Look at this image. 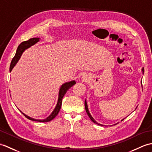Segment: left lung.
<instances>
[{
  "label": "left lung",
  "mask_w": 152,
  "mask_h": 152,
  "mask_svg": "<svg viewBox=\"0 0 152 152\" xmlns=\"http://www.w3.org/2000/svg\"><path fill=\"white\" fill-rule=\"evenodd\" d=\"M142 71L144 72V69H142ZM85 107H86V112H87V115H88V116H89V117L91 118V121H92L94 123V124H98V125H101L102 126V124H98V123L97 122H96V121H94V119L92 117V116H91V114L89 113V110H88V107H87V102H86V101H85ZM123 120H124V119H123ZM123 120H122V121H123Z\"/></svg>",
  "instance_id": "8db88e82"
}]
</instances>
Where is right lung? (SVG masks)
Instances as JSON below:
<instances>
[{
    "label": "right lung",
    "instance_id": "add662e5",
    "mask_svg": "<svg viewBox=\"0 0 152 152\" xmlns=\"http://www.w3.org/2000/svg\"><path fill=\"white\" fill-rule=\"evenodd\" d=\"M39 41V38L33 37V38L29 39L27 40V41H23L22 43H21L18 46V47H17V51H16V54H15V56L13 57V58L12 59L11 64H10V72L12 71V70L13 68V66L15 65V64L17 63V61H18V60L19 59L21 54H23V52L24 51V50H25V49H26V48H29L30 47H31V45H33L35 43H36L37 42H38ZM75 83H76L75 81H72V82H70L69 83H64L61 87V88H60V90H59V93L58 101L57 105H56V108L54 109V110L53 111V112L52 113V114L46 119H44V120L34 119V118H30V116H28L26 115H24L23 113H22H22L23 115H24V116H25V117H26L28 119L31 120V121L41 122H49V121H52V119H54L56 117V116L58 115V113L60 110V109H61V107L62 99H63V96H64V95L66 94V91H67L68 89H69L72 86H73Z\"/></svg>",
    "mask_w": 152,
    "mask_h": 152
}]
</instances>
